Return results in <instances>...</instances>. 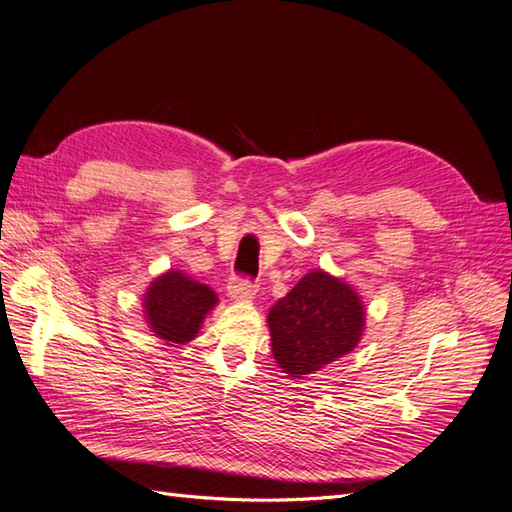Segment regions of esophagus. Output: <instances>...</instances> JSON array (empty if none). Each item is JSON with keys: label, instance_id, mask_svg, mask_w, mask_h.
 <instances>
[{"label": "esophagus", "instance_id": "obj_1", "mask_svg": "<svg viewBox=\"0 0 512 512\" xmlns=\"http://www.w3.org/2000/svg\"><path fill=\"white\" fill-rule=\"evenodd\" d=\"M229 296L231 301H237V303H246V301H253L255 294H257V285L255 283H248V281H242V279H231L229 285Z\"/></svg>", "mask_w": 512, "mask_h": 512}]
</instances>
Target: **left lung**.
Instances as JSON below:
<instances>
[{
    "instance_id": "obj_1",
    "label": "left lung",
    "mask_w": 512,
    "mask_h": 512,
    "mask_svg": "<svg viewBox=\"0 0 512 512\" xmlns=\"http://www.w3.org/2000/svg\"><path fill=\"white\" fill-rule=\"evenodd\" d=\"M366 327L364 301L340 277L318 268L270 307L272 355L281 373L303 379L358 347Z\"/></svg>"
}]
</instances>
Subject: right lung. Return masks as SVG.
Masks as SVG:
<instances>
[{"instance_id": "obj_1", "label": "right lung", "mask_w": 512, "mask_h": 512, "mask_svg": "<svg viewBox=\"0 0 512 512\" xmlns=\"http://www.w3.org/2000/svg\"><path fill=\"white\" fill-rule=\"evenodd\" d=\"M141 305L152 336L181 347L198 336L207 314L218 305V294L183 270L170 268L150 281Z\"/></svg>"}]
</instances>
